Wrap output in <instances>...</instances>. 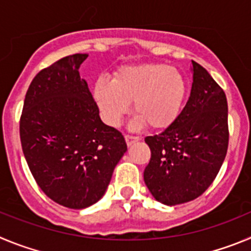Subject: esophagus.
<instances>
[{
	"mask_svg": "<svg viewBox=\"0 0 251 251\" xmlns=\"http://www.w3.org/2000/svg\"><path fill=\"white\" fill-rule=\"evenodd\" d=\"M125 140H126V144L130 146V145H132L134 142L139 141L140 137L139 136H132V135H125Z\"/></svg>",
	"mask_w": 251,
	"mask_h": 251,
	"instance_id": "esophagus-1",
	"label": "esophagus"
}]
</instances>
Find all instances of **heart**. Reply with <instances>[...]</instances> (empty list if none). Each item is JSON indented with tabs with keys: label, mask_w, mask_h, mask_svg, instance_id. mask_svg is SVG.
I'll return each instance as SVG.
<instances>
[{
	"label": "heart",
	"mask_w": 251,
	"mask_h": 251,
	"mask_svg": "<svg viewBox=\"0 0 251 251\" xmlns=\"http://www.w3.org/2000/svg\"><path fill=\"white\" fill-rule=\"evenodd\" d=\"M186 96L181 72L164 64L127 65L114 72L112 80L95 81L94 98L102 119L116 127L134 103L135 126L164 130L175 123Z\"/></svg>",
	"instance_id": "heart-1"
}]
</instances>
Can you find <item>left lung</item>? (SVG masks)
<instances>
[{
	"label": "left lung",
	"mask_w": 251,
	"mask_h": 251,
	"mask_svg": "<svg viewBox=\"0 0 251 251\" xmlns=\"http://www.w3.org/2000/svg\"><path fill=\"white\" fill-rule=\"evenodd\" d=\"M193 62L190 98L173 125L145 137L151 159L144 180L157 201H191L213 184L229 145L227 101L209 72Z\"/></svg>",
	"instance_id": "obj_1"
}]
</instances>
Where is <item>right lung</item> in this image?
<instances>
[{
    "instance_id": "add662e5",
    "label": "right lung",
    "mask_w": 251,
    "mask_h": 251,
    "mask_svg": "<svg viewBox=\"0 0 251 251\" xmlns=\"http://www.w3.org/2000/svg\"><path fill=\"white\" fill-rule=\"evenodd\" d=\"M86 53L56 61L38 72L26 92L20 137L27 165L57 204L85 209L98 202L127 150L120 131L101 121L78 69Z\"/></svg>"
}]
</instances>
